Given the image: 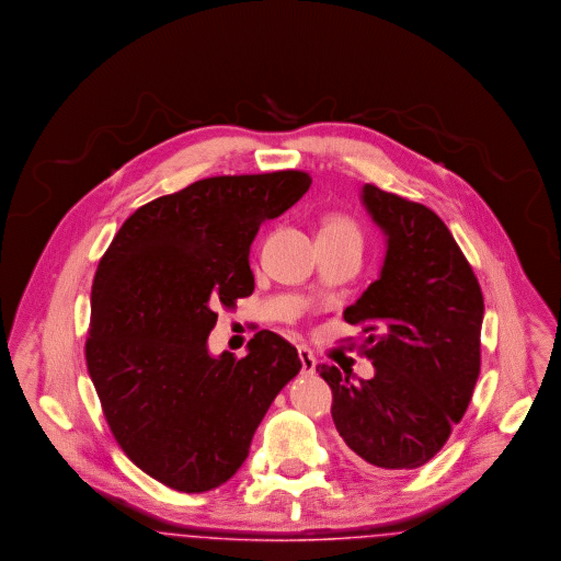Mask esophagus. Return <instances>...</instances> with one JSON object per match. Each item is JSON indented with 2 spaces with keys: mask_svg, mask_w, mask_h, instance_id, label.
Returning a JSON list of instances; mask_svg holds the SVG:
<instances>
[{
  "mask_svg": "<svg viewBox=\"0 0 561 561\" xmlns=\"http://www.w3.org/2000/svg\"><path fill=\"white\" fill-rule=\"evenodd\" d=\"M298 359H300L302 374H313L317 359H314L313 353H311L307 346H300V348H298Z\"/></svg>",
  "mask_w": 561,
  "mask_h": 561,
  "instance_id": "obj_1",
  "label": "esophagus"
}]
</instances>
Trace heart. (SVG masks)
<instances>
[{"instance_id":"1","label":"heart","mask_w":561,"mask_h":561,"mask_svg":"<svg viewBox=\"0 0 561 561\" xmlns=\"http://www.w3.org/2000/svg\"><path fill=\"white\" fill-rule=\"evenodd\" d=\"M319 238H325V240L355 238V240H359V227H357V224H355L348 215L330 213V215H325L323 221H321Z\"/></svg>"}]
</instances>
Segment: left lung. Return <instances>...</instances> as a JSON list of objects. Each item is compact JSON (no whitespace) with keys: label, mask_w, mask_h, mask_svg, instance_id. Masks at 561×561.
<instances>
[{"label":"left lung","mask_w":561,"mask_h":561,"mask_svg":"<svg viewBox=\"0 0 561 561\" xmlns=\"http://www.w3.org/2000/svg\"><path fill=\"white\" fill-rule=\"evenodd\" d=\"M363 204L386 236L380 277L344 311L367 334L371 380L319 365L351 457L369 470H415L461 422L480 374L484 298L443 219L424 204L365 183Z\"/></svg>","instance_id":"left-lung-1"}]
</instances>
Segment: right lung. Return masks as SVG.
I'll return each instance as SVG.
<instances>
[{"label":"right lung","instance_id":"1","mask_svg":"<svg viewBox=\"0 0 561 561\" xmlns=\"http://www.w3.org/2000/svg\"><path fill=\"white\" fill-rule=\"evenodd\" d=\"M309 173L221 175L139 206L114 236L91 286L85 359L116 443L139 470L181 493L227 482L261 420L300 371L270 330L248 355L213 357L217 307L254 290L259 227L305 196Z\"/></svg>","mask_w":561,"mask_h":561}]
</instances>
